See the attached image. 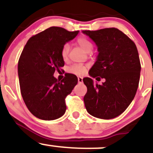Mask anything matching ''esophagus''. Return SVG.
Returning a JSON list of instances; mask_svg holds the SVG:
<instances>
[{"label":"esophagus","instance_id":"esophagus-1","mask_svg":"<svg viewBox=\"0 0 153 153\" xmlns=\"http://www.w3.org/2000/svg\"><path fill=\"white\" fill-rule=\"evenodd\" d=\"M78 81L79 84H82L83 83V78L82 77H78Z\"/></svg>","mask_w":153,"mask_h":153}]
</instances>
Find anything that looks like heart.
Masks as SVG:
<instances>
[{
  "instance_id": "obj_1",
  "label": "heart",
  "mask_w": 153,
  "mask_h": 153,
  "mask_svg": "<svg viewBox=\"0 0 153 153\" xmlns=\"http://www.w3.org/2000/svg\"><path fill=\"white\" fill-rule=\"evenodd\" d=\"M77 44L80 46L86 52L90 53L93 49V45L92 42L85 37H80L77 39ZM69 44H65L61 49V57L64 60H67L69 53ZM86 68L82 65H73L69 68L68 71L70 73L76 75H81L86 72Z\"/></svg>"
}]
</instances>
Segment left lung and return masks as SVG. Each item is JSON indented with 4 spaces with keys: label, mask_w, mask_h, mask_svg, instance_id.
Listing matches in <instances>:
<instances>
[{
    "label": "left lung",
    "mask_w": 153,
    "mask_h": 153,
    "mask_svg": "<svg viewBox=\"0 0 153 153\" xmlns=\"http://www.w3.org/2000/svg\"><path fill=\"white\" fill-rule=\"evenodd\" d=\"M98 48L96 61L83 79L87 87L84 98L88 113L101 119L121 115L134 99L140 79L141 64L133 41L116 28L83 30ZM104 78L101 85L95 83Z\"/></svg>",
    "instance_id": "obj_1"
}]
</instances>
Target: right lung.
<instances>
[{
  "instance_id": "right-lung-1",
  "label": "right lung",
  "mask_w": 153,
  "mask_h": 153,
  "mask_svg": "<svg viewBox=\"0 0 153 153\" xmlns=\"http://www.w3.org/2000/svg\"><path fill=\"white\" fill-rule=\"evenodd\" d=\"M78 32L49 27L29 38L23 49L18 65L21 92L29 110L39 119L52 121L65 113V98L78 84V78L67 74L59 81L53 75L64 66L63 47Z\"/></svg>"
}]
</instances>
